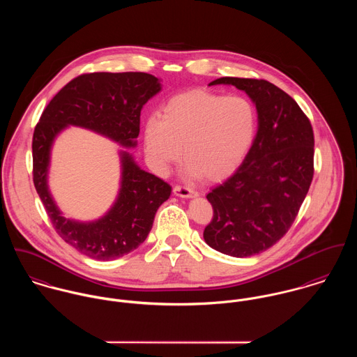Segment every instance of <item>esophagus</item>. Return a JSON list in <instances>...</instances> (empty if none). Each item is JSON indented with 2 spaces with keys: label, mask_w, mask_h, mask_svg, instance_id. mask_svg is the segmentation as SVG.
<instances>
[{
  "label": "esophagus",
  "mask_w": 357,
  "mask_h": 357,
  "mask_svg": "<svg viewBox=\"0 0 357 357\" xmlns=\"http://www.w3.org/2000/svg\"><path fill=\"white\" fill-rule=\"evenodd\" d=\"M173 192H174L176 197H180V198H194V197H198V192H195L194 190H191L188 187H181V185L174 187Z\"/></svg>",
  "instance_id": "esophagus-1"
}]
</instances>
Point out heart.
<instances>
[{
    "label": "heart",
    "mask_w": 357,
    "mask_h": 357,
    "mask_svg": "<svg viewBox=\"0 0 357 357\" xmlns=\"http://www.w3.org/2000/svg\"><path fill=\"white\" fill-rule=\"evenodd\" d=\"M257 129L255 107L242 96L206 91L174 96L144 125V147L158 173L184 156L187 173L206 181L231 176L249 153Z\"/></svg>",
    "instance_id": "b5f03b06"
}]
</instances>
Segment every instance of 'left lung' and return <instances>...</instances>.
<instances>
[{
	"label": "left lung",
	"instance_id": "obj_1",
	"mask_svg": "<svg viewBox=\"0 0 357 357\" xmlns=\"http://www.w3.org/2000/svg\"><path fill=\"white\" fill-rule=\"evenodd\" d=\"M211 85L243 91L258 126L242 165L206 195L214 214L204 239L222 255L252 257L280 241L298 214L313 177V130L297 102L268 81L222 77Z\"/></svg>",
	"mask_w": 357,
	"mask_h": 357
}]
</instances>
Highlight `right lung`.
Masks as SVG:
<instances>
[{
	"label": "right lung",
	"mask_w": 357,
	"mask_h": 357,
	"mask_svg": "<svg viewBox=\"0 0 357 357\" xmlns=\"http://www.w3.org/2000/svg\"><path fill=\"white\" fill-rule=\"evenodd\" d=\"M162 91L160 79L147 73H92L68 82L47 105L33 136L36 190L60 238L99 261L136 250L149 236L159 206L172 187L143 170L129 150H119L121 180L116 198L102 217L79 221L64 217L50 190L54 140L68 126L104 136L123 149H135L144 104Z\"/></svg>",
	"instance_id": "1"
}]
</instances>
